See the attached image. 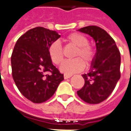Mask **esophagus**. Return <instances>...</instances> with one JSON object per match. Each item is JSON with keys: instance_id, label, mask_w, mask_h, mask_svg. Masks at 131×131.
Returning a JSON list of instances; mask_svg holds the SVG:
<instances>
[{"instance_id": "obj_1", "label": "esophagus", "mask_w": 131, "mask_h": 131, "mask_svg": "<svg viewBox=\"0 0 131 131\" xmlns=\"http://www.w3.org/2000/svg\"><path fill=\"white\" fill-rule=\"evenodd\" d=\"M71 75H67V74H64V79H68V78H71Z\"/></svg>"}]
</instances>
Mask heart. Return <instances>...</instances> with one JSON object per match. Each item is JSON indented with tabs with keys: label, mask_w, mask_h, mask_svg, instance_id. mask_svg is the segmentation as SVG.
I'll return each instance as SVG.
<instances>
[{
	"label": "heart",
	"mask_w": 131,
	"mask_h": 131,
	"mask_svg": "<svg viewBox=\"0 0 131 131\" xmlns=\"http://www.w3.org/2000/svg\"><path fill=\"white\" fill-rule=\"evenodd\" d=\"M66 41L75 46L73 58L63 63L60 67L62 72L66 74H73L83 70L86 66L91 65L96 58L94 48L89 43V39L79 32H72L65 39ZM48 54L51 60L56 65H60L64 60L62 47L58 41H53L48 48Z\"/></svg>",
	"instance_id": "heart-1"
}]
</instances>
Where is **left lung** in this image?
I'll return each mask as SVG.
<instances>
[{
    "mask_svg": "<svg viewBox=\"0 0 131 131\" xmlns=\"http://www.w3.org/2000/svg\"><path fill=\"white\" fill-rule=\"evenodd\" d=\"M78 30L92 37L96 53L90 72L82 75L85 84L77 94L85 102L98 104L110 95L121 77L120 52L112 37L100 27L86 26Z\"/></svg>",
    "mask_w": 131,
    "mask_h": 131,
    "instance_id": "1",
    "label": "left lung"
}]
</instances>
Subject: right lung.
Returning <instances> with one entry per match:
<instances>
[{
  "label": "right lung",
  "instance_id": "1",
  "mask_svg": "<svg viewBox=\"0 0 131 131\" xmlns=\"http://www.w3.org/2000/svg\"><path fill=\"white\" fill-rule=\"evenodd\" d=\"M60 37L56 31L43 27L32 28L16 41L11 56L12 78L19 92L35 103L48 100L64 80L53 65L48 48Z\"/></svg>",
  "mask_w": 131,
  "mask_h": 131
}]
</instances>
